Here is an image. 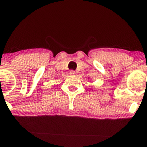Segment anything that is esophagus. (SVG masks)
I'll return each mask as SVG.
<instances>
[{
	"label": "esophagus",
	"mask_w": 147,
	"mask_h": 147,
	"mask_svg": "<svg viewBox=\"0 0 147 147\" xmlns=\"http://www.w3.org/2000/svg\"><path fill=\"white\" fill-rule=\"evenodd\" d=\"M69 74L71 76H74L76 74V72L74 71V70H71V71H69Z\"/></svg>",
	"instance_id": "34e87169"
}]
</instances>
